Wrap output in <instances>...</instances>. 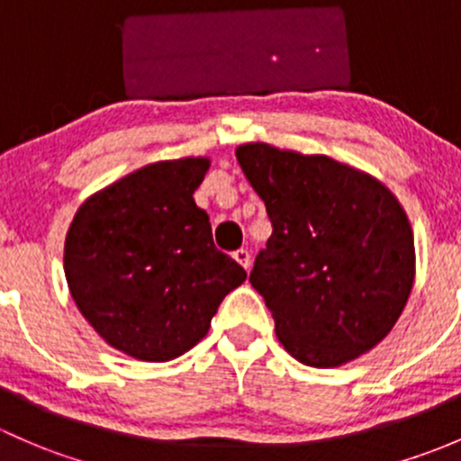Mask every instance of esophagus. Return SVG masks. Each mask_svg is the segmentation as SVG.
I'll use <instances>...</instances> for the list:
<instances>
[{"label": "esophagus", "mask_w": 461, "mask_h": 461, "mask_svg": "<svg viewBox=\"0 0 461 461\" xmlns=\"http://www.w3.org/2000/svg\"><path fill=\"white\" fill-rule=\"evenodd\" d=\"M232 258H235V262L240 264V266H244L246 270L250 268V253L246 249H240V250H235V253H232Z\"/></svg>", "instance_id": "1"}]
</instances>
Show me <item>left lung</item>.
Instances as JSON below:
<instances>
[{"mask_svg":"<svg viewBox=\"0 0 461 461\" xmlns=\"http://www.w3.org/2000/svg\"><path fill=\"white\" fill-rule=\"evenodd\" d=\"M273 224L250 284L273 312L284 348L335 368L393 330L415 282L404 208L379 179L326 155L264 141L235 150Z\"/></svg>","mask_w":461,"mask_h":461,"instance_id":"8db88e82","label":"left lung"}]
</instances>
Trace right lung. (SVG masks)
I'll return each instance as SVG.
<instances>
[{
  "instance_id": "right-lung-1",
  "label": "right lung",
  "mask_w": 461,
  "mask_h": 461,
  "mask_svg": "<svg viewBox=\"0 0 461 461\" xmlns=\"http://www.w3.org/2000/svg\"><path fill=\"white\" fill-rule=\"evenodd\" d=\"M211 159H166L90 195L64 244L79 312L106 344L141 362L179 357L211 329L246 270L212 244L193 193Z\"/></svg>"
}]
</instances>
